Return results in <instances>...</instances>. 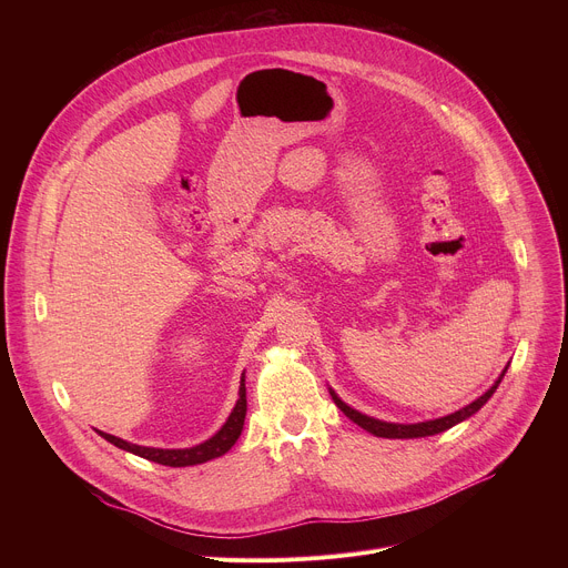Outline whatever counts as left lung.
Instances as JSON below:
<instances>
[{
    "label": "left lung",
    "mask_w": 568,
    "mask_h": 568,
    "mask_svg": "<svg viewBox=\"0 0 568 568\" xmlns=\"http://www.w3.org/2000/svg\"><path fill=\"white\" fill-rule=\"evenodd\" d=\"M508 366L510 364H506V368L501 371V375H499V379L485 390L480 397H476L474 402H469V404H465L463 409H458V412H454V414H447V416H443V418H434V420H423V423H412V425H402V423H386V420H377V418H371V416H366V414H362V412H357V409H353V407H348V404L333 390V388H328L331 390V395H333V399H335V404L337 407L355 423V425H359L362 429H366L368 434H373V436H377V438H425V436H436V434H440V432H447V429H452L454 425H458V423H463V420H467V418H471L485 402H488L493 395H495V390H497V386L501 384V379H504V375H506V371H508Z\"/></svg>",
    "instance_id": "1"
}]
</instances>
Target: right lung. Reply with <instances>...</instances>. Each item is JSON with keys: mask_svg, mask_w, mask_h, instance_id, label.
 <instances>
[{"mask_svg": "<svg viewBox=\"0 0 568 568\" xmlns=\"http://www.w3.org/2000/svg\"><path fill=\"white\" fill-rule=\"evenodd\" d=\"M245 416H247V388H245V373L240 377V388H237V399L235 407L229 414L226 423L204 443L193 445V447H184V449H161V447H145V445H134L128 443L123 438H116L112 434L99 432V436H103L108 443H112L114 447L130 452L134 456H141L145 460L159 463V465H169V467H186V465H200L206 463L211 458H217L222 454H226L235 440L242 434V427H245Z\"/></svg>", "mask_w": 568, "mask_h": 568, "instance_id": "add662e5", "label": "right lung"}]
</instances>
